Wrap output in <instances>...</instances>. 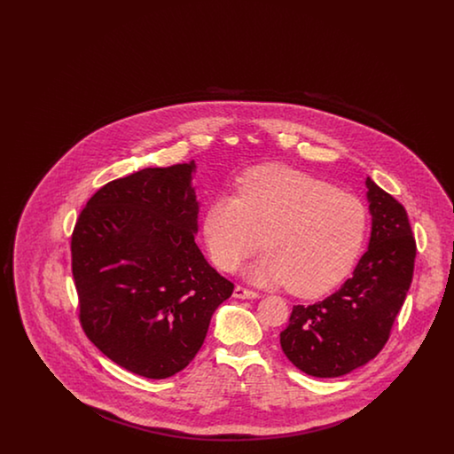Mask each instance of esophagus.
<instances>
[{"label": "esophagus", "mask_w": 454, "mask_h": 454, "mask_svg": "<svg viewBox=\"0 0 454 454\" xmlns=\"http://www.w3.org/2000/svg\"><path fill=\"white\" fill-rule=\"evenodd\" d=\"M233 296L238 300H257L259 298V293L252 291V289H247L243 286H237L235 291H233Z\"/></svg>", "instance_id": "34e87169"}]
</instances>
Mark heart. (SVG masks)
I'll return each instance as SVG.
<instances>
[{"instance_id": "1", "label": "heart", "mask_w": 454, "mask_h": 454, "mask_svg": "<svg viewBox=\"0 0 454 454\" xmlns=\"http://www.w3.org/2000/svg\"><path fill=\"white\" fill-rule=\"evenodd\" d=\"M369 215L361 197L286 167H262L219 195L206 209L202 235L219 269L237 270L262 247L267 252L247 269L257 284L287 286L320 296L346 278L366 241Z\"/></svg>"}]
</instances>
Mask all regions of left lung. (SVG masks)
<instances>
[{
	"instance_id": "8db88e82",
	"label": "left lung",
	"mask_w": 454,
	"mask_h": 454,
	"mask_svg": "<svg viewBox=\"0 0 454 454\" xmlns=\"http://www.w3.org/2000/svg\"><path fill=\"white\" fill-rule=\"evenodd\" d=\"M371 238L352 278L324 301L293 306L281 332L286 357L315 378L364 366L385 347L411 287L415 239L405 207L369 176Z\"/></svg>"
}]
</instances>
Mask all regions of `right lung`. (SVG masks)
<instances>
[{
    "mask_svg": "<svg viewBox=\"0 0 454 454\" xmlns=\"http://www.w3.org/2000/svg\"><path fill=\"white\" fill-rule=\"evenodd\" d=\"M195 163L108 182L71 237L80 322L108 359L165 380L189 366L233 284L195 245Z\"/></svg>",
    "mask_w": 454,
    "mask_h": 454,
    "instance_id": "obj_1",
    "label": "right lung"
}]
</instances>
